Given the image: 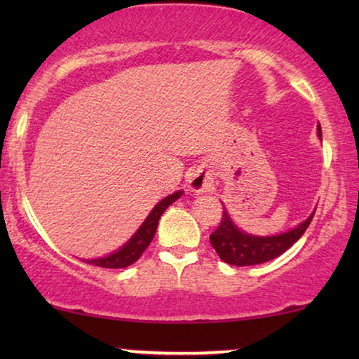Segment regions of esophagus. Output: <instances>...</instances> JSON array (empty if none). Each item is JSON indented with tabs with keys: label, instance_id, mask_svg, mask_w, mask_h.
<instances>
[{
	"label": "esophagus",
	"instance_id": "1",
	"mask_svg": "<svg viewBox=\"0 0 359 359\" xmlns=\"http://www.w3.org/2000/svg\"><path fill=\"white\" fill-rule=\"evenodd\" d=\"M209 188V181L203 173H196L193 178L189 180V189L193 193H204Z\"/></svg>",
	"mask_w": 359,
	"mask_h": 359
}]
</instances>
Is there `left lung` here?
Returning a JSON list of instances; mask_svg holds the SVG:
<instances>
[{
    "mask_svg": "<svg viewBox=\"0 0 359 359\" xmlns=\"http://www.w3.org/2000/svg\"><path fill=\"white\" fill-rule=\"evenodd\" d=\"M317 134L322 139L320 126L317 127ZM313 214H316V210L297 227L287 230V232L259 237V235L247 233L245 230L238 229L227 209H224L222 222L214 233H210V243H212L220 259L233 264V266L262 264L269 262V259L278 258L279 255L291 248L307 230L309 224L312 222Z\"/></svg>",
    "mask_w": 359,
    "mask_h": 359,
    "instance_id": "1",
    "label": "left lung"
}]
</instances>
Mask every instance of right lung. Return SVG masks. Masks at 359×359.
<instances>
[{
	"mask_svg": "<svg viewBox=\"0 0 359 359\" xmlns=\"http://www.w3.org/2000/svg\"><path fill=\"white\" fill-rule=\"evenodd\" d=\"M184 191H176L173 194H168L166 198L160 201L154 209L150 210V214L147 215V219L142 222V225L137 229V232L122 245L121 248H117L116 252H112L106 257L101 258H91V259H83L85 263L95 264V266L101 268H127L132 263H135L137 259L142 257V253L145 252V248L149 247L151 240L155 237L156 227H158V220L166 209L175 203L176 199H180L183 196Z\"/></svg>",
	"mask_w": 359,
	"mask_h": 359,
	"instance_id": "right-lung-1",
	"label": "right lung"
}]
</instances>
